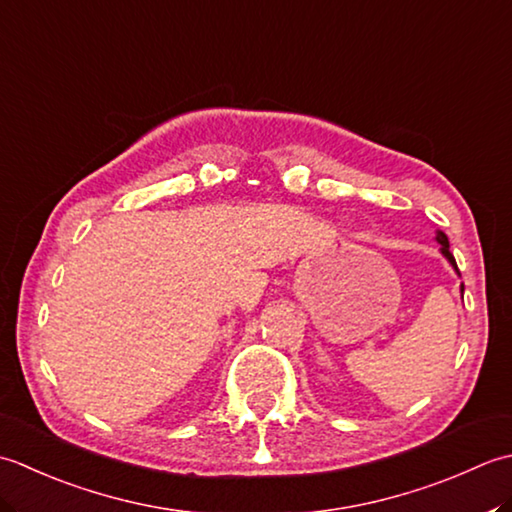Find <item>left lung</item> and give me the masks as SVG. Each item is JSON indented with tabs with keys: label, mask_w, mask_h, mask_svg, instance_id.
<instances>
[{
	"label": "left lung",
	"mask_w": 512,
	"mask_h": 512,
	"mask_svg": "<svg viewBox=\"0 0 512 512\" xmlns=\"http://www.w3.org/2000/svg\"><path fill=\"white\" fill-rule=\"evenodd\" d=\"M435 241L440 243V252H442V256L448 260V263L453 265V269L457 271V263H455V258H453V254H451V249H448V238H446V234L444 232H440V229H437L435 232ZM457 274H460V271H457ZM462 294H464V285H462Z\"/></svg>",
	"instance_id": "1"
}]
</instances>
